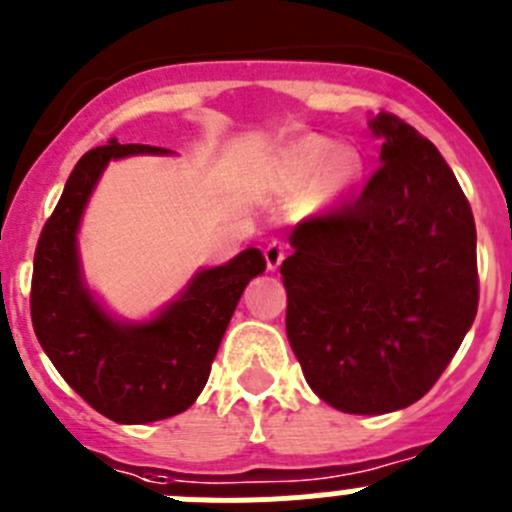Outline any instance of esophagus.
Returning <instances> with one entry per match:
<instances>
[{
  "instance_id": "esophagus-1",
  "label": "esophagus",
  "mask_w": 512,
  "mask_h": 512,
  "mask_svg": "<svg viewBox=\"0 0 512 512\" xmlns=\"http://www.w3.org/2000/svg\"><path fill=\"white\" fill-rule=\"evenodd\" d=\"M285 255H288V245H283V242H270V245L265 247V262H267V270L275 272L280 265H283Z\"/></svg>"
}]
</instances>
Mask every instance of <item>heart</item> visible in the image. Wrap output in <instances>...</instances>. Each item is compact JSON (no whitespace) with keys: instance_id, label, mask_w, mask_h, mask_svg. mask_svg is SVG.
I'll use <instances>...</instances> for the list:
<instances>
[{"instance_id":"1","label":"heart","mask_w":512,"mask_h":512,"mask_svg":"<svg viewBox=\"0 0 512 512\" xmlns=\"http://www.w3.org/2000/svg\"><path fill=\"white\" fill-rule=\"evenodd\" d=\"M278 174L293 189L315 184L323 204L343 199L364 174V161L356 148H336L328 138L308 136L280 154Z\"/></svg>"}]
</instances>
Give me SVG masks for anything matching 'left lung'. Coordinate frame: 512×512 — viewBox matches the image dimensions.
I'll return each instance as SVG.
<instances>
[{"label":"left lung","instance_id":"obj_1","mask_svg":"<svg viewBox=\"0 0 512 512\" xmlns=\"http://www.w3.org/2000/svg\"><path fill=\"white\" fill-rule=\"evenodd\" d=\"M381 166L356 202L300 222L280 265L285 328L305 381L346 414L422 399L477 313L470 202L432 141L369 118Z\"/></svg>","mask_w":512,"mask_h":512}]
</instances>
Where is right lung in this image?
I'll return each mask as SVG.
<instances>
[{
  "label": "right lung",
  "mask_w": 512,
  "mask_h": 512,
  "mask_svg": "<svg viewBox=\"0 0 512 512\" xmlns=\"http://www.w3.org/2000/svg\"><path fill=\"white\" fill-rule=\"evenodd\" d=\"M128 156L174 151L111 138L75 164L37 242L32 326L62 379L95 412L118 424H148L186 412L202 394L234 308L247 283L265 272V257L247 247L224 265L194 272L151 318H116L85 283L78 232L105 166Z\"/></svg>",
  "instance_id": "add662e5"
}]
</instances>
